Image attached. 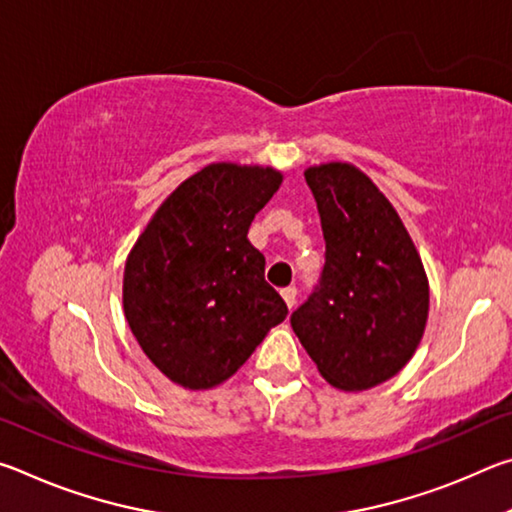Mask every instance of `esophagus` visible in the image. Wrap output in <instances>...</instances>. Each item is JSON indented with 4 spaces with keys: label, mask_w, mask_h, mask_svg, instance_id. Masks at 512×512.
Instances as JSON below:
<instances>
[{
    "label": "esophagus",
    "mask_w": 512,
    "mask_h": 512,
    "mask_svg": "<svg viewBox=\"0 0 512 512\" xmlns=\"http://www.w3.org/2000/svg\"><path fill=\"white\" fill-rule=\"evenodd\" d=\"M280 293H282V298H284V302H287L289 309L296 307V298H298V289L296 287H284Z\"/></svg>",
    "instance_id": "obj_1"
}]
</instances>
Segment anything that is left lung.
<instances>
[{"label":"left lung","instance_id":"obj_1","mask_svg":"<svg viewBox=\"0 0 512 512\" xmlns=\"http://www.w3.org/2000/svg\"><path fill=\"white\" fill-rule=\"evenodd\" d=\"M325 266L291 327L334 388L366 391L397 375L424 334L429 282L395 207L348 162L309 167Z\"/></svg>","mask_w":512,"mask_h":512}]
</instances>
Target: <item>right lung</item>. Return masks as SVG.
I'll return each mask as SVG.
<instances>
[{"label":"right lung","instance_id":"add662e5","mask_svg":"<svg viewBox=\"0 0 512 512\" xmlns=\"http://www.w3.org/2000/svg\"><path fill=\"white\" fill-rule=\"evenodd\" d=\"M282 185L271 167L207 164L164 201L124 268V314L140 348L176 384L203 391L244 366L289 309L248 241Z\"/></svg>","mask_w":512,"mask_h":512}]
</instances>
